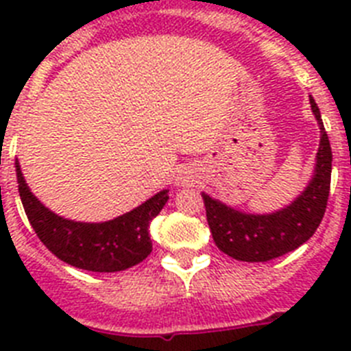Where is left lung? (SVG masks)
<instances>
[{
    "label": "left lung",
    "instance_id": "obj_1",
    "mask_svg": "<svg viewBox=\"0 0 351 351\" xmlns=\"http://www.w3.org/2000/svg\"><path fill=\"white\" fill-rule=\"evenodd\" d=\"M311 110L320 126V147L315 176L297 200L271 214H246L202 193L207 223L214 243L223 253L241 262H269L302 246L316 232L327 209L332 151L320 108L309 96Z\"/></svg>",
    "mask_w": 351,
    "mask_h": 351
}]
</instances>
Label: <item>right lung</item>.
<instances>
[{"mask_svg":"<svg viewBox=\"0 0 351 351\" xmlns=\"http://www.w3.org/2000/svg\"><path fill=\"white\" fill-rule=\"evenodd\" d=\"M19 195L31 226L49 251L77 269L93 272H117L133 267L153 251L149 223L169 200L163 190L137 209L105 223H80L64 219L31 193L15 163Z\"/></svg>","mask_w":351,"mask_h":351,"instance_id":"obj_1","label":"right lung"}]
</instances>
